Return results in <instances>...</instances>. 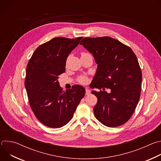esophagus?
<instances>
[{"label":"esophagus","instance_id":"obj_1","mask_svg":"<svg viewBox=\"0 0 161 161\" xmlns=\"http://www.w3.org/2000/svg\"><path fill=\"white\" fill-rule=\"evenodd\" d=\"M90 90L88 88H86L85 89V94L86 96H88V95H90Z\"/></svg>","mask_w":161,"mask_h":161}]
</instances>
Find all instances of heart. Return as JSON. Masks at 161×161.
Instances as JSON below:
<instances>
[{
    "mask_svg": "<svg viewBox=\"0 0 161 161\" xmlns=\"http://www.w3.org/2000/svg\"><path fill=\"white\" fill-rule=\"evenodd\" d=\"M82 54H83V53H82ZM79 81H80V82H81V83H85L87 82L88 78H87V77L85 76H80V77Z\"/></svg>",
    "mask_w": 161,
    "mask_h": 161,
    "instance_id": "heart-1",
    "label": "heart"
}]
</instances>
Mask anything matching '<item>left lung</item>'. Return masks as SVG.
Listing matches in <instances>:
<instances>
[{
    "label": "left lung",
    "instance_id": "8db88e82",
    "mask_svg": "<svg viewBox=\"0 0 161 161\" xmlns=\"http://www.w3.org/2000/svg\"><path fill=\"white\" fill-rule=\"evenodd\" d=\"M92 54L97 64L92 91L97 98L94 108L96 118L103 125L114 127L131 117L141 94L142 73L133 51L119 40L108 36L85 37L80 42Z\"/></svg>",
    "mask_w": 161,
    "mask_h": 161
}]
</instances>
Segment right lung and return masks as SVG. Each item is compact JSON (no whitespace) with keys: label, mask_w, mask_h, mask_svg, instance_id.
I'll use <instances>...</instances> for the list:
<instances>
[{"label":"right lung","mask_w":161,"mask_h":161,"mask_svg":"<svg viewBox=\"0 0 161 161\" xmlns=\"http://www.w3.org/2000/svg\"><path fill=\"white\" fill-rule=\"evenodd\" d=\"M81 39L55 37L37 47L28 62L25 86L29 104L46 126L60 128L67 124L85 94L79 85L62 91L58 81L65 71L67 57Z\"/></svg>","instance_id":"obj_1"}]
</instances>
